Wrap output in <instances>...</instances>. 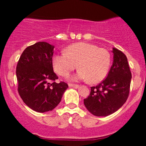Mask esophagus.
Here are the masks:
<instances>
[{
	"label": "esophagus",
	"instance_id": "esophagus-1",
	"mask_svg": "<svg viewBox=\"0 0 146 146\" xmlns=\"http://www.w3.org/2000/svg\"><path fill=\"white\" fill-rule=\"evenodd\" d=\"M68 86H69V87H74V88H78L79 87V85L73 84H68Z\"/></svg>",
	"mask_w": 146,
	"mask_h": 146
}]
</instances>
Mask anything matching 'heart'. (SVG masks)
<instances>
[{"mask_svg": "<svg viewBox=\"0 0 146 146\" xmlns=\"http://www.w3.org/2000/svg\"><path fill=\"white\" fill-rule=\"evenodd\" d=\"M52 63L55 71L61 76H66L76 68L79 70L70 80H88L96 84L107 75L110 65V55L107 50L86 42H78L68 46L65 53L53 56Z\"/></svg>", "mask_w": 146, "mask_h": 146, "instance_id": "b5f03b06", "label": "heart"}]
</instances>
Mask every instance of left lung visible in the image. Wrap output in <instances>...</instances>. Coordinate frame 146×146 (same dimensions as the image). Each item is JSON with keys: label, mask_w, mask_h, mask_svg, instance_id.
Returning <instances> with one entry per match:
<instances>
[{"label": "left lung", "mask_w": 146, "mask_h": 146, "mask_svg": "<svg viewBox=\"0 0 146 146\" xmlns=\"http://www.w3.org/2000/svg\"><path fill=\"white\" fill-rule=\"evenodd\" d=\"M113 62L104 80L90 88L84 104L90 113L97 117H106L118 110L126 102L130 90L132 75L128 59L123 52L113 48Z\"/></svg>", "instance_id": "obj_1"}]
</instances>
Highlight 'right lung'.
I'll use <instances>...</instances> for the list:
<instances>
[{
	"instance_id": "add662e5",
	"label": "right lung",
	"mask_w": 146,
	"mask_h": 146,
	"mask_svg": "<svg viewBox=\"0 0 146 146\" xmlns=\"http://www.w3.org/2000/svg\"><path fill=\"white\" fill-rule=\"evenodd\" d=\"M54 46L38 42L25 49L16 67L18 90L25 104L38 113L51 111L59 104L67 84L56 82L52 57Z\"/></svg>"
}]
</instances>
